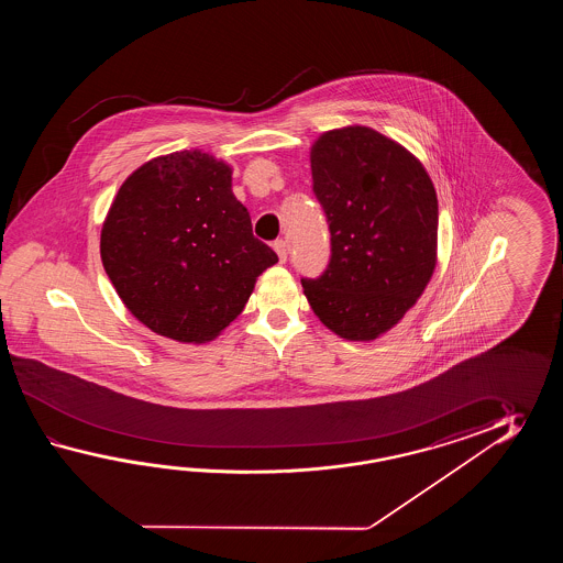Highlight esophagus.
<instances>
[{
  "label": "esophagus",
  "mask_w": 563,
  "mask_h": 563,
  "mask_svg": "<svg viewBox=\"0 0 563 563\" xmlns=\"http://www.w3.org/2000/svg\"><path fill=\"white\" fill-rule=\"evenodd\" d=\"M274 250H276L277 257H279V262L282 264H286L287 260V243L284 240H277L276 243H274Z\"/></svg>",
  "instance_id": "obj_1"
}]
</instances>
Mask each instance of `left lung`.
<instances>
[{
    "mask_svg": "<svg viewBox=\"0 0 563 563\" xmlns=\"http://www.w3.org/2000/svg\"><path fill=\"white\" fill-rule=\"evenodd\" d=\"M332 260L301 279L320 322L350 342L390 332L422 296L437 267L439 201L427 168L371 126L322 132L310 148Z\"/></svg>",
    "mask_w": 563,
    "mask_h": 563,
    "instance_id": "1",
    "label": "left lung"
}]
</instances>
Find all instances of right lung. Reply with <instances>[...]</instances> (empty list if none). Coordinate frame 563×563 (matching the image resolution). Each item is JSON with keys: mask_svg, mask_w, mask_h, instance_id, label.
I'll list each match as a JSON object with an SVG mask.
<instances>
[{"mask_svg": "<svg viewBox=\"0 0 563 563\" xmlns=\"http://www.w3.org/2000/svg\"><path fill=\"white\" fill-rule=\"evenodd\" d=\"M233 168L199 148L146 161L120 185L100 257L132 316L183 344L216 340L277 255L255 240Z\"/></svg>", "mask_w": 563, "mask_h": 563, "instance_id": "1", "label": "right lung"}]
</instances>
